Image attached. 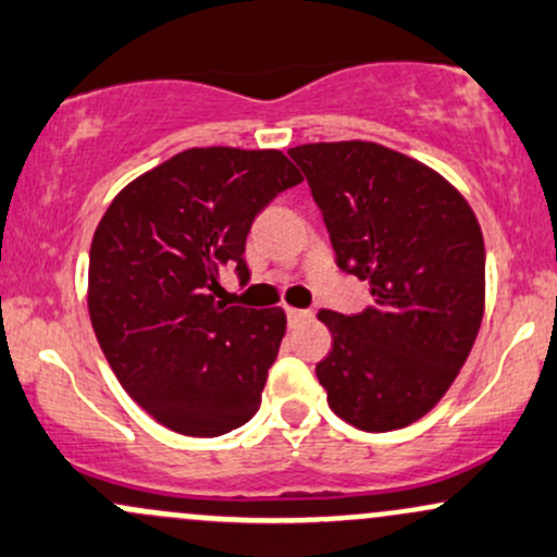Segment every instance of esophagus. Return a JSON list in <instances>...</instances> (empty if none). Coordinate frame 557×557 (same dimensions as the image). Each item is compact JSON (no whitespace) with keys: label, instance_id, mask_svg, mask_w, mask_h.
<instances>
[{"label":"esophagus","instance_id":"esophagus-1","mask_svg":"<svg viewBox=\"0 0 557 557\" xmlns=\"http://www.w3.org/2000/svg\"><path fill=\"white\" fill-rule=\"evenodd\" d=\"M310 310H300V308H286V319H289V324H300V321H308L310 319Z\"/></svg>","mask_w":557,"mask_h":557}]
</instances>
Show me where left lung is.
Segmentation results:
<instances>
[{"label":"left lung","mask_w":557,"mask_h":557,"mask_svg":"<svg viewBox=\"0 0 557 557\" xmlns=\"http://www.w3.org/2000/svg\"><path fill=\"white\" fill-rule=\"evenodd\" d=\"M337 265L369 281L363 313L319 310L329 409L367 433L428 414L468 361L486 305L483 233L465 196L422 161L367 140L289 148Z\"/></svg>","instance_id":"1"}]
</instances>
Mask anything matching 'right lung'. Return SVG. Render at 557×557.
Wrapping results in <instances>:
<instances>
[{
  "mask_svg": "<svg viewBox=\"0 0 557 557\" xmlns=\"http://www.w3.org/2000/svg\"><path fill=\"white\" fill-rule=\"evenodd\" d=\"M300 181L281 151L188 148L124 185L100 218L89 321L124 391L164 428L214 438L260 409L286 315L220 302V273L247 284L252 220Z\"/></svg>",
  "mask_w": 557,
  "mask_h": 557,
  "instance_id": "obj_1",
  "label": "right lung"
}]
</instances>
